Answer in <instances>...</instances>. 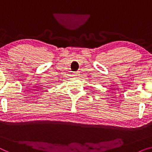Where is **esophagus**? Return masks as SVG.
<instances>
[{
  "label": "esophagus",
  "instance_id": "1",
  "mask_svg": "<svg viewBox=\"0 0 152 152\" xmlns=\"http://www.w3.org/2000/svg\"><path fill=\"white\" fill-rule=\"evenodd\" d=\"M72 75L75 76V77H79L80 76V72L79 71H77V72H75L72 73Z\"/></svg>",
  "mask_w": 152,
  "mask_h": 152
}]
</instances>
